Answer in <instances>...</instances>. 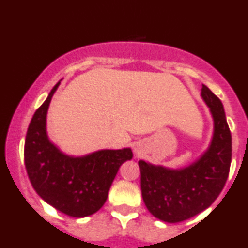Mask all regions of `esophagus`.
I'll use <instances>...</instances> for the list:
<instances>
[{"label": "esophagus", "mask_w": 248, "mask_h": 248, "mask_svg": "<svg viewBox=\"0 0 248 248\" xmlns=\"http://www.w3.org/2000/svg\"><path fill=\"white\" fill-rule=\"evenodd\" d=\"M134 153H137V155H140V153H141V150H140L139 147H137V146H135V147H134Z\"/></svg>", "instance_id": "34e87169"}]
</instances>
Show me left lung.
I'll return each mask as SVG.
<instances>
[{
  "label": "left lung",
  "mask_w": 248,
  "mask_h": 248,
  "mask_svg": "<svg viewBox=\"0 0 248 248\" xmlns=\"http://www.w3.org/2000/svg\"><path fill=\"white\" fill-rule=\"evenodd\" d=\"M201 97L213 117V135L207 150L183 168H168L145 160L138 163L146 208L164 222H182L209 208L228 178L232 135L223 104L204 84Z\"/></svg>",
  "instance_id": "left-lung-1"
}]
</instances>
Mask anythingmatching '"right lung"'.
Wrapping results in <instances>:
<instances>
[{
  "label": "right lung",
  "mask_w": 248,
  "mask_h": 248,
  "mask_svg": "<svg viewBox=\"0 0 248 248\" xmlns=\"http://www.w3.org/2000/svg\"><path fill=\"white\" fill-rule=\"evenodd\" d=\"M61 80L39 107L25 140V165L36 194L57 210L85 217L102 208L120 166L133 158L129 147L84 155L64 153L47 134V111Z\"/></svg>",
  "instance_id": "add662e5"
}]
</instances>
